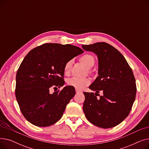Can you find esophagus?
Instances as JSON below:
<instances>
[{
    "mask_svg": "<svg viewBox=\"0 0 149 149\" xmlns=\"http://www.w3.org/2000/svg\"><path fill=\"white\" fill-rule=\"evenodd\" d=\"M75 91H76V93H81V91H79V90H78V89H75Z\"/></svg>",
    "mask_w": 149,
    "mask_h": 149,
    "instance_id": "obj_1",
    "label": "esophagus"
}]
</instances>
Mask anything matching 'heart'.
<instances>
[{
	"label": "heart",
	"mask_w": 149,
	"mask_h": 149,
	"mask_svg": "<svg viewBox=\"0 0 149 149\" xmlns=\"http://www.w3.org/2000/svg\"><path fill=\"white\" fill-rule=\"evenodd\" d=\"M81 62L88 68H91L95 64V58L91 54H85L81 56L80 58ZM72 65V61L70 60L68 61L65 65L64 70L65 73H68ZM91 83V79L89 78H84V79H80V78L72 77L69 79L67 81L68 86L73 87L76 89L80 90L83 89L86 86Z\"/></svg>",
	"instance_id": "obj_1"
}]
</instances>
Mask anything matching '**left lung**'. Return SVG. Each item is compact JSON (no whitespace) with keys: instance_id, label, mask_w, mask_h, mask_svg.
<instances>
[{"instance_id":"8db88e82","label":"left lung","mask_w":149,"mask_h":149,"mask_svg":"<svg viewBox=\"0 0 149 149\" xmlns=\"http://www.w3.org/2000/svg\"><path fill=\"white\" fill-rule=\"evenodd\" d=\"M81 46L95 53L98 60V76L89 87L96 93L83 92L85 116L96 126L115 127L129 115L135 100L136 81L132 70L123 55L111 45L98 42ZM100 90L104 94L97 99L95 95Z\"/></svg>"}]
</instances>
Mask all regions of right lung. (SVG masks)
<instances>
[{
  "mask_svg": "<svg viewBox=\"0 0 149 149\" xmlns=\"http://www.w3.org/2000/svg\"><path fill=\"white\" fill-rule=\"evenodd\" d=\"M83 52L69 44L45 43L25 56L17 72L15 93L20 111L29 123L47 127L61 118L75 94V88L67 86L52 94L49 89L64 85L65 64Z\"/></svg>",
  "mask_w": 149,
  "mask_h": 149,
  "instance_id": "right-lung-1",
  "label": "right lung"
}]
</instances>
